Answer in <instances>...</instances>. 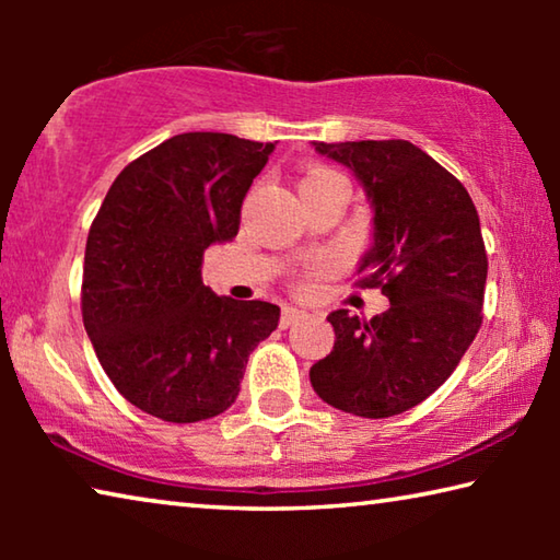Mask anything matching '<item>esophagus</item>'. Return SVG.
<instances>
[{"label": "esophagus", "mask_w": 560, "mask_h": 560, "mask_svg": "<svg viewBox=\"0 0 560 560\" xmlns=\"http://www.w3.org/2000/svg\"><path fill=\"white\" fill-rule=\"evenodd\" d=\"M306 316H308L306 311H299V308H293V306H287V308L281 311V326H283V328H289V326L296 324V320L306 318Z\"/></svg>", "instance_id": "esophagus-1"}]
</instances>
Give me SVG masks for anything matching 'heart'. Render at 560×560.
Returning <instances> with one entry per match:
<instances>
[{
	"instance_id": "heart-1",
	"label": "heart",
	"mask_w": 560,
	"mask_h": 560,
	"mask_svg": "<svg viewBox=\"0 0 560 560\" xmlns=\"http://www.w3.org/2000/svg\"><path fill=\"white\" fill-rule=\"evenodd\" d=\"M326 175H334V173H330V170H326V167H314L306 177L301 179V183H308V179H318V177H326Z\"/></svg>"
}]
</instances>
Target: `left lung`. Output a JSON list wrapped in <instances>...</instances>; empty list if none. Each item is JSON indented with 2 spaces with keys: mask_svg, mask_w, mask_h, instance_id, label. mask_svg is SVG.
<instances>
[{
  "mask_svg": "<svg viewBox=\"0 0 560 560\" xmlns=\"http://www.w3.org/2000/svg\"><path fill=\"white\" fill-rule=\"evenodd\" d=\"M314 148L365 189L373 244L358 283L381 287L390 308L371 320L334 311L336 343L311 368V385L350 415H400L447 381L479 334L489 261L477 207L457 177L407 140Z\"/></svg>",
  "mask_w": 560,
  "mask_h": 560,
  "instance_id": "8db88e82",
  "label": "left lung"
}]
</instances>
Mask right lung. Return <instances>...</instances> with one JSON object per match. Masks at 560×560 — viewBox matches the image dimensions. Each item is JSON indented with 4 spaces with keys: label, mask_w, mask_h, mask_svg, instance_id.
Returning a JSON list of instances; mask_svg holds the SVG:
<instances>
[{
    "label": "right lung",
    "mask_w": 560,
    "mask_h": 560,
    "mask_svg": "<svg viewBox=\"0 0 560 560\" xmlns=\"http://www.w3.org/2000/svg\"><path fill=\"white\" fill-rule=\"evenodd\" d=\"M273 143L183 132L132 160L91 224L81 314L103 371L130 405L200 422L240 395L279 306L202 283L205 249L240 232L242 202Z\"/></svg>",
    "instance_id": "1"
}]
</instances>
